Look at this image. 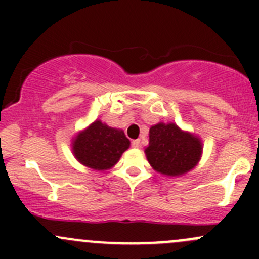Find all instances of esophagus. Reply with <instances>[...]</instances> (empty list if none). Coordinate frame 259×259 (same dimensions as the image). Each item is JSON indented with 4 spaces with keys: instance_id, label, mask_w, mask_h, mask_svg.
<instances>
[{
    "instance_id": "esophagus-1",
    "label": "esophagus",
    "mask_w": 259,
    "mask_h": 259,
    "mask_svg": "<svg viewBox=\"0 0 259 259\" xmlns=\"http://www.w3.org/2000/svg\"><path fill=\"white\" fill-rule=\"evenodd\" d=\"M132 146L133 148H140V140L137 139V140H133L132 142Z\"/></svg>"
}]
</instances>
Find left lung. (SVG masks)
I'll list each match as a JSON object with an SVG mask.
<instances>
[{"mask_svg":"<svg viewBox=\"0 0 259 259\" xmlns=\"http://www.w3.org/2000/svg\"><path fill=\"white\" fill-rule=\"evenodd\" d=\"M202 151L199 138L183 132L174 122H159L149 130L145 155L158 173L169 177L183 176L197 165Z\"/></svg>","mask_w":259,"mask_h":259,"instance_id":"obj_1","label":"left lung"}]
</instances>
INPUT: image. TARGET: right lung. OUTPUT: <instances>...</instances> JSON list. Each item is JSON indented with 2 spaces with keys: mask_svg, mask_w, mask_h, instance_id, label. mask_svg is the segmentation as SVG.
Segmentation results:
<instances>
[{
  "mask_svg": "<svg viewBox=\"0 0 259 259\" xmlns=\"http://www.w3.org/2000/svg\"><path fill=\"white\" fill-rule=\"evenodd\" d=\"M130 142L120 129L96 120L72 140V153L82 165L95 170H106L119 161Z\"/></svg>",
  "mask_w": 259,
  "mask_h": 259,
  "instance_id": "1",
  "label": "right lung"
}]
</instances>
